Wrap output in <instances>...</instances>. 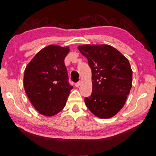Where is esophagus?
<instances>
[{"label":"esophagus","instance_id":"esophagus-1","mask_svg":"<svg viewBox=\"0 0 156 156\" xmlns=\"http://www.w3.org/2000/svg\"><path fill=\"white\" fill-rule=\"evenodd\" d=\"M80 84H81V81H79L78 82H77V83L75 84V86L76 87H80Z\"/></svg>","mask_w":156,"mask_h":156}]
</instances>
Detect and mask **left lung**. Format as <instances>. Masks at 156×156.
Segmentation results:
<instances>
[{"label":"left lung","instance_id":"1","mask_svg":"<svg viewBox=\"0 0 156 156\" xmlns=\"http://www.w3.org/2000/svg\"><path fill=\"white\" fill-rule=\"evenodd\" d=\"M78 48L92 71L93 90L84 99L85 104L99 118L114 116L123 108L132 87L129 60L110 45L85 44Z\"/></svg>","mask_w":156,"mask_h":156}]
</instances>
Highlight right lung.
<instances>
[{
  "label": "right lung",
  "mask_w": 156,
  "mask_h": 156,
  "mask_svg": "<svg viewBox=\"0 0 156 156\" xmlns=\"http://www.w3.org/2000/svg\"><path fill=\"white\" fill-rule=\"evenodd\" d=\"M69 51L68 47H46L33 57L24 72L27 96L34 108L45 116H53L62 110L73 88L64 63Z\"/></svg>",
  "instance_id": "right-lung-1"
}]
</instances>
